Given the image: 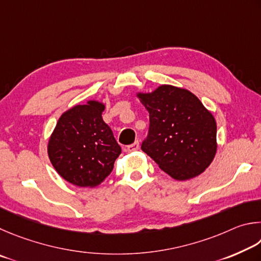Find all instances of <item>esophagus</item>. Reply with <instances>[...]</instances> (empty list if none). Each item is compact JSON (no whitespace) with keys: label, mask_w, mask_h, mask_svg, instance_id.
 <instances>
[{"label":"esophagus","mask_w":261,"mask_h":261,"mask_svg":"<svg viewBox=\"0 0 261 261\" xmlns=\"http://www.w3.org/2000/svg\"><path fill=\"white\" fill-rule=\"evenodd\" d=\"M139 148H140L139 141H135L134 143H132L130 145H128V147H127V151H128V152H133V151H136V150H139Z\"/></svg>","instance_id":"esophagus-1"}]
</instances>
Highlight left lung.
I'll use <instances>...</instances> for the list:
<instances>
[{"label":"left lung","instance_id":"8db88e82","mask_svg":"<svg viewBox=\"0 0 261 261\" xmlns=\"http://www.w3.org/2000/svg\"><path fill=\"white\" fill-rule=\"evenodd\" d=\"M149 112V129L141 149L173 179L199 175L217 152V123L189 90L164 85L139 94Z\"/></svg>","mask_w":261,"mask_h":261}]
</instances>
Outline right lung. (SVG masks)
Wrapping results in <instances>:
<instances>
[{
	"instance_id": "add662e5",
	"label": "right lung",
	"mask_w": 261,
	"mask_h": 261,
	"mask_svg": "<svg viewBox=\"0 0 261 261\" xmlns=\"http://www.w3.org/2000/svg\"><path fill=\"white\" fill-rule=\"evenodd\" d=\"M104 105L89 100L62 114L48 144L53 166L77 187H95L113 170L121 153L113 133L103 121Z\"/></svg>"
}]
</instances>
